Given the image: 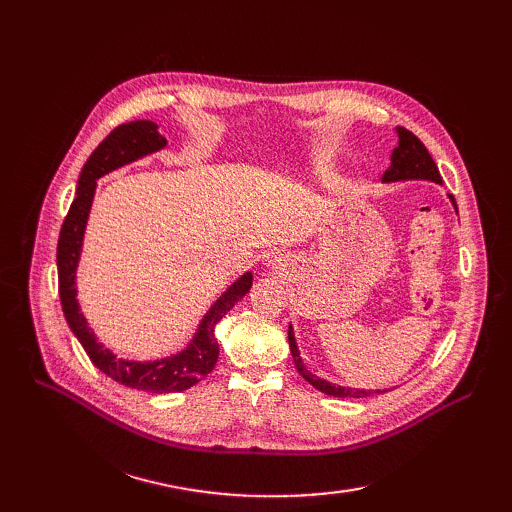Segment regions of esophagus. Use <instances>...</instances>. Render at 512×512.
Listing matches in <instances>:
<instances>
[{
  "label": "esophagus",
  "mask_w": 512,
  "mask_h": 512,
  "mask_svg": "<svg viewBox=\"0 0 512 512\" xmlns=\"http://www.w3.org/2000/svg\"><path fill=\"white\" fill-rule=\"evenodd\" d=\"M271 265H275V260H273V262H271Z\"/></svg>",
  "instance_id": "34e87169"
}]
</instances>
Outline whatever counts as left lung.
<instances>
[{
	"mask_svg": "<svg viewBox=\"0 0 512 512\" xmlns=\"http://www.w3.org/2000/svg\"><path fill=\"white\" fill-rule=\"evenodd\" d=\"M397 132V138L399 143L397 147L393 149V156H391V166L384 170L382 175V183H397V181H431V183H442V177H440V170L436 166V162H433V158L429 156L427 147L418 141V138L406 130V128H395ZM448 198H451V203L457 211V205H455V198L448 194ZM288 346H290V352H292V359H294V367H297L299 374L314 386L316 391L324 393V395H331V397H369V395H378V393H384L389 389H371V391H365V389H350V386H339V384H333L329 380H324L316 374H312L309 371L301 359V352H299V346H297V339H294V329L292 324L288 327Z\"/></svg>",
	"mask_w": 512,
	"mask_h": 512,
	"instance_id": "left-lung-1",
	"label": "left lung"
}]
</instances>
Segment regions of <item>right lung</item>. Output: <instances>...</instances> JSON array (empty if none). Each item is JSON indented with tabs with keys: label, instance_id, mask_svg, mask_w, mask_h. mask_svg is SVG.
I'll return each mask as SVG.
<instances>
[{
	"label": "right lung",
	"instance_id": "1",
	"mask_svg": "<svg viewBox=\"0 0 512 512\" xmlns=\"http://www.w3.org/2000/svg\"><path fill=\"white\" fill-rule=\"evenodd\" d=\"M166 145L168 141L158 132V123L149 119L123 123V126L108 134L81 170L79 183H76V196L64 226H61L57 243L59 299L72 333L89 354L91 363L104 371L108 378H113L123 386H130V389L147 393H181L211 374L220 354L215 327L230 312L232 305L250 292L254 280L252 271H245L239 280L232 282L213 301L209 312L200 318L190 342L175 354L153 361L119 359L111 348H104V344L98 342V335L89 327L85 314L81 312L79 297H76L79 294V290H76V269H79L85 228L91 205H94L98 179L121 166L147 158L151 153H158Z\"/></svg>",
	"mask_w": 512,
	"mask_h": 512
}]
</instances>
